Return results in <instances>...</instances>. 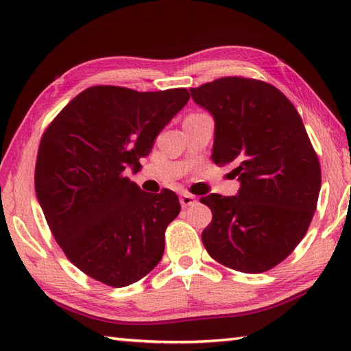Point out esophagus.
I'll list each match as a JSON object with an SVG mask.
<instances>
[{"instance_id": "obj_1", "label": "esophagus", "mask_w": 351, "mask_h": 351, "mask_svg": "<svg viewBox=\"0 0 351 351\" xmlns=\"http://www.w3.org/2000/svg\"><path fill=\"white\" fill-rule=\"evenodd\" d=\"M180 202H181V206H182V208H189V206L196 205L197 200H196L195 196H191V195H187V193H184V195H182L181 199H180Z\"/></svg>"}]
</instances>
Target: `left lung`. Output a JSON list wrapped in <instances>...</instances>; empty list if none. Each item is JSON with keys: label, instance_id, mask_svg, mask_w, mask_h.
Returning a JSON list of instances; mask_svg holds the SVG:
<instances>
[{"label": "left lung", "instance_id": "8db88e82", "mask_svg": "<svg viewBox=\"0 0 351 351\" xmlns=\"http://www.w3.org/2000/svg\"><path fill=\"white\" fill-rule=\"evenodd\" d=\"M215 121L213 161L232 164L237 196L208 195L213 220L202 232L217 263L243 273L280 264L314 217L322 169L299 111L261 80L225 77L190 88Z\"/></svg>", "mask_w": 351, "mask_h": 351}]
</instances>
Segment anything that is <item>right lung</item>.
I'll return each instance as SVG.
<instances>
[{
    "label": "right lung",
    "mask_w": 351,
    "mask_h": 351,
    "mask_svg": "<svg viewBox=\"0 0 351 351\" xmlns=\"http://www.w3.org/2000/svg\"><path fill=\"white\" fill-rule=\"evenodd\" d=\"M189 99L187 88L93 86L43 132L36 196L64 255L95 280L128 287L161 261L164 232L180 214V199L167 189L149 195L125 170L138 166Z\"/></svg>",
    "instance_id": "obj_1"
}]
</instances>
